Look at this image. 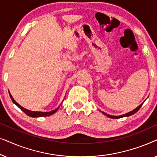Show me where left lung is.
<instances>
[{
  "instance_id": "obj_1",
  "label": "left lung",
  "mask_w": 157,
  "mask_h": 157,
  "mask_svg": "<svg viewBox=\"0 0 157 157\" xmlns=\"http://www.w3.org/2000/svg\"><path fill=\"white\" fill-rule=\"evenodd\" d=\"M144 102L141 103V104L139 105L138 107H136V108L135 109H134V110H133V111H129V112L126 113H125V114L121 115V116H111V115H109V114H108V113H105V112H103V111H101V113H103V114H104L105 116H106V117L111 118V119H120V118H123V117H130V116H132L133 114H134L135 113H136L137 111L139 110V109L141 108V106H142V105H143Z\"/></svg>"
}]
</instances>
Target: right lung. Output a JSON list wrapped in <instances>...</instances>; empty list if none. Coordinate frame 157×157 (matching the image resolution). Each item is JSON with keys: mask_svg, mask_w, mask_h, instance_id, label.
Masks as SVG:
<instances>
[{"mask_svg": "<svg viewBox=\"0 0 157 157\" xmlns=\"http://www.w3.org/2000/svg\"><path fill=\"white\" fill-rule=\"evenodd\" d=\"M9 92V95H10V97L11 98L12 101L13 102V104H15L18 107V108H20L21 110H22L23 112H24L25 114H27L28 116H29V117H36V118H38V117H48V116H51L53 114V113H55L56 112L58 109L60 107V106L59 107H57L56 109H54V110L51 111H46V112H43V111H30V110H28V109L23 108V106H21V105H19L18 103H17L16 101L14 100V98H13V96L11 94H10V91H8Z\"/></svg>", "mask_w": 157, "mask_h": 157, "instance_id": "add662e5", "label": "right lung"}]
</instances>
